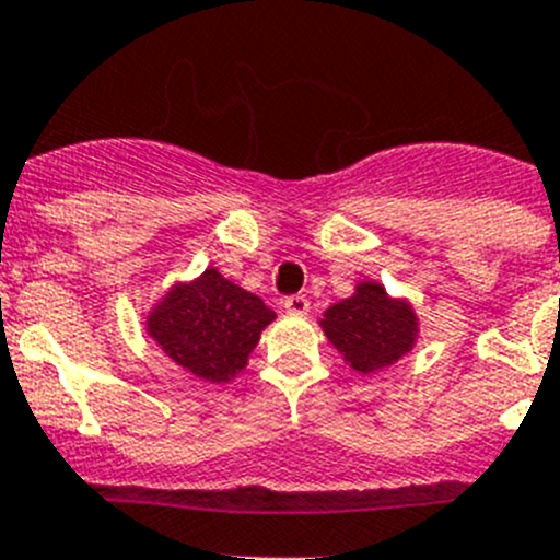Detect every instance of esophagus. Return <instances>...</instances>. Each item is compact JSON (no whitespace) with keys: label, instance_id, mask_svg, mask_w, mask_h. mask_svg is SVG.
<instances>
[{"label":"esophagus","instance_id":"obj_1","mask_svg":"<svg viewBox=\"0 0 560 560\" xmlns=\"http://www.w3.org/2000/svg\"><path fill=\"white\" fill-rule=\"evenodd\" d=\"M281 308H284L287 314L303 316V314H308V298H306V295H292V298H284V303H281Z\"/></svg>","mask_w":560,"mask_h":560}]
</instances>
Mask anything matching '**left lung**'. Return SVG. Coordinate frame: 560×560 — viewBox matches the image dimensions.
Wrapping results in <instances>:
<instances>
[{"instance_id":"obj_1","label":"left lung","mask_w":560,"mask_h":560,"mask_svg":"<svg viewBox=\"0 0 560 560\" xmlns=\"http://www.w3.org/2000/svg\"><path fill=\"white\" fill-rule=\"evenodd\" d=\"M319 327L343 363L363 376L389 369L420 341L415 303L389 295L374 279L358 281L352 295L325 308Z\"/></svg>"}]
</instances>
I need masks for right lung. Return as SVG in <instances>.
<instances>
[{
    "label": "right lung",
    "mask_w": 560,
    "mask_h": 560,
    "mask_svg": "<svg viewBox=\"0 0 560 560\" xmlns=\"http://www.w3.org/2000/svg\"><path fill=\"white\" fill-rule=\"evenodd\" d=\"M273 319V308L213 265L195 279L173 281L143 314L145 332L165 358L208 385L233 382Z\"/></svg>",
    "instance_id": "add662e5"
}]
</instances>
